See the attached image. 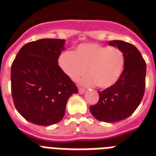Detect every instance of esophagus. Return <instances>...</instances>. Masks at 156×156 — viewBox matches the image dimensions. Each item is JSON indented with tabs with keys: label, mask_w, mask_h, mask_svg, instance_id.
Returning <instances> with one entry per match:
<instances>
[{
	"label": "esophagus",
	"mask_w": 156,
	"mask_h": 156,
	"mask_svg": "<svg viewBox=\"0 0 156 156\" xmlns=\"http://www.w3.org/2000/svg\"><path fill=\"white\" fill-rule=\"evenodd\" d=\"M84 92H85V90L83 89V88H81V87H79V93L80 94L84 93Z\"/></svg>",
	"instance_id": "obj_1"
}]
</instances>
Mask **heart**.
<instances>
[{
	"label": "heart",
	"mask_w": 156,
	"mask_h": 156,
	"mask_svg": "<svg viewBox=\"0 0 156 156\" xmlns=\"http://www.w3.org/2000/svg\"><path fill=\"white\" fill-rule=\"evenodd\" d=\"M58 64L69 79L76 81L87 73L89 76L80 80L83 85L97 84L108 88L116 83L123 72L124 56L116 48L99 44H82L73 52L61 54Z\"/></svg>",
	"instance_id": "1"
}]
</instances>
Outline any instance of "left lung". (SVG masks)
<instances>
[{"mask_svg":"<svg viewBox=\"0 0 156 156\" xmlns=\"http://www.w3.org/2000/svg\"><path fill=\"white\" fill-rule=\"evenodd\" d=\"M124 56V69L116 83L99 92L100 99L90 112L96 119L114 123L127 119L136 110L145 90L147 65L142 55L133 44L123 41H108Z\"/></svg>","mask_w":156,"mask_h":156,"instance_id":"8db88e82","label":"left lung"}]
</instances>
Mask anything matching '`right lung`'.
Listing matches in <instances>:
<instances>
[{
	"mask_svg": "<svg viewBox=\"0 0 156 156\" xmlns=\"http://www.w3.org/2000/svg\"><path fill=\"white\" fill-rule=\"evenodd\" d=\"M65 40L41 39L23 46L11 67L14 105L24 119L42 126L60 122L78 88L58 65Z\"/></svg>",
	"mask_w": 156,
	"mask_h": 156,
	"instance_id": "add662e5",
	"label": "right lung"
}]
</instances>
